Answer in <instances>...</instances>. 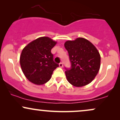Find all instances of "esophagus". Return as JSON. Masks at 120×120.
<instances>
[{"label": "esophagus", "instance_id": "1", "mask_svg": "<svg viewBox=\"0 0 120 120\" xmlns=\"http://www.w3.org/2000/svg\"><path fill=\"white\" fill-rule=\"evenodd\" d=\"M59 67H60V68H63V64L62 63H60V64H59Z\"/></svg>", "mask_w": 120, "mask_h": 120}]
</instances>
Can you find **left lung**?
<instances>
[{"mask_svg": "<svg viewBox=\"0 0 120 120\" xmlns=\"http://www.w3.org/2000/svg\"><path fill=\"white\" fill-rule=\"evenodd\" d=\"M64 46L71 63V68H65L67 80L75 87L90 83L99 71L100 56L98 51L90 41L83 38L67 41Z\"/></svg>", "mask_w": 120, "mask_h": 120, "instance_id": "1", "label": "left lung"}]
</instances>
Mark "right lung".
<instances>
[{"mask_svg": "<svg viewBox=\"0 0 120 120\" xmlns=\"http://www.w3.org/2000/svg\"><path fill=\"white\" fill-rule=\"evenodd\" d=\"M56 42L49 37L37 38L22 49L20 62L22 71L29 81L41 85L50 79L59 64L53 61L51 49Z\"/></svg>", "mask_w": 120, "mask_h": 120, "instance_id": "1", "label": "right lung"}]
</instances>
